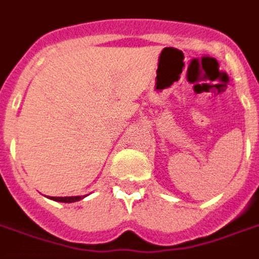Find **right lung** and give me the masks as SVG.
<instances>
[{
  "label": "right lung",
  "instance_id": "obj_1",
  "mask_svg": "<svg viewBox=\"0 0 259 259\" xmlns=\"http://www.w3.org/2000/svg\"><path fill=\"white\" fill-rule=\"evenodd\" d=\"M85 195H73V197H51V200L58 201V202H76L84 198Z\"/></svg>",
  "mask_w": 259,
  "mask_h": 259
}]
</instances>
